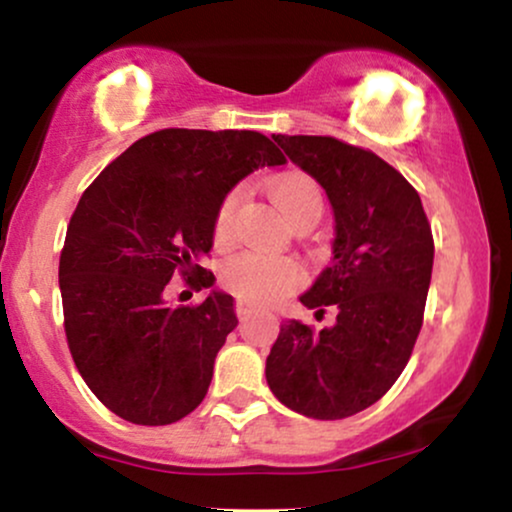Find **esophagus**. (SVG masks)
<instances>
[{
    "instance_id": "obj_1",
    "label": "esophagus",
    "mask_w": 512,
    "mask_h": 512,
    "mask_svg": "<svg viewBox=\"0 0 512 512\" xmlns=\"http://www.w3.org/2000/svg\"><path fill=\"white\" fill-rule=\"evenodd\" d=\"M236 313H238V317L250 315L252 313V305L248 301H243V298H238V301H236Z\"/></svg>"
}]
</instances>
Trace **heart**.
<instances>
[{"instance_id":"b5f03b06","label":"heart","mask_w":512,"mask_h":512,"mask_svg":"<svg viewBox=\"0 0 512 512\" xmlns=\"http://www.w3.org/2000/svg\"><path fill=\"white\" fill-rule=\"evenodd\" d=\"M274 204L291 223L310 214H322L320 185L303 173L279 175L269 187ZM240 190H231L221 199L214 214L211 238L216 248H228L236 238V219L240 209ZM301 279V267L293 257L267 255V252L243 250L221 264V281L228 291L252 303H269L286 293Z\"/></svg>"}]
</instances>
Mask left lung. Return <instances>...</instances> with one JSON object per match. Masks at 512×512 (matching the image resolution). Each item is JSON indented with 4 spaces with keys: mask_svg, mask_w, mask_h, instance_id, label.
<instances>
[{
    "mask_svg": "<svg viewBox=\"0 0 512 512\" xmlns=\"http://www.w3.org/2000/svg\"><path fill=\"white\" fill-rule=\"evenodd\" d=\"M272 139L332 204V262L301 303L315 315L332 305L337 322L320 332L284 322L264 375L298 414L346 419L378 402L407 366L431 286V223L419 192L373 151L334 137Z\"/></svg>",
    "mask_w": 512,
    "mask_h": 512,
    "instance_id": "obj_1",
    "label": "left lung"
}]
</instances>
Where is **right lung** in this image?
I'll return each mask as SVG.
<instances>
[{"label": "right lung", "instance_id": "obj_1", "mask_svg": "<svg viewBox=\"0 0 512 512\" xmlns=\"http://www.w3.org/2000/svg\"><path fill=\"white\" fill-rule=\"evenodd\" d=\"M284 163L250 129H161L81 195L60 257L64 332L81 378L120 419L166 426L202 404L238 325L233 296L199 267L214 245V214L245 175ZM173 273L210 296L168 306Z\"/></svg>", "mask_w": 512, "mask_h": 512}]
</instances>
